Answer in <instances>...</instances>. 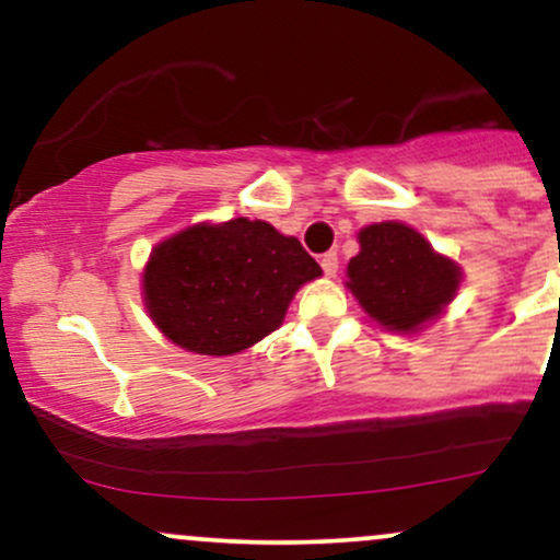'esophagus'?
Instances as JSON below:
<instances>
[{"label":"esophagus","instance_id":"obj_1","mask_svg":"<svg viewBox=\"0 0 560 560\" xmlns=\"http://www.w3.org/2000/svg\"><path fill=\"white\" fill-rule=\"evenodd\" d=\"M320 268H324V273L329 276H337V268H339V258H337V253H326V255H320Z\"/></svg>","mask_w":560,"mask_h":560}]
</instances>
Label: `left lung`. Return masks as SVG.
Here are the masks:
<instances>
[{
	"instance_id": "obj_1",
	"label": "left lung",
	"mask_w": 560,
	"mask_h": 560,
	"mask_svg": "<svg viewBox=\"0 0 560 560\" xmlns=\"http://www.w3.org/2000/svg\"><path fill=\"white\" fill-rule=\"evenodd\" d=\"M361 253L347 262V289L376 324L413 334L455 298L460 268L434 253L416 229L400 221L365 226Z\"/></svg>"
}]
</instances>
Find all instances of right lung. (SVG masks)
Masks as SVG:
<instances>
[{
  "label": "right lung",
  "instance_id": "obj_1",
  "mask_svg": "<svg viewBox=\"0 0 560 560\" xmlns=\"http://www.w3.org/2000/svg\"><path fill=\"white\" fill-rule=\"evenodd\" d=\"M320 266L271 223L234 218L197 223L152 249L144 305L173 345L197 355H234L276 331L294 292Z\"/></svg>",
  "mask_w": 560,
  "mask_h": 560
}]
</instances>
